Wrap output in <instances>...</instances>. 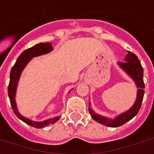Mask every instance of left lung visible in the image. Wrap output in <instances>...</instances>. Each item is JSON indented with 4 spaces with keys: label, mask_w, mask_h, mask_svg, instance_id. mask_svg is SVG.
Returning <instances> with one entry per match:
<instances>
[{
    "label": "left lung",
    "mask_w": 154,
    "mask_h": 154,
    "mask_svg": "<svg viewBox=\"0 0 154 154\" xmlns=\"http://www.w3.org/2000/svg\"><path fill=\"white\" fill-rule=\"evenodd\" d=\"M125 60V62H119L118 64L134 80L136 86L139 88L137 99H136L134 105L129 110L117 116L113 120L105 118L100 115H97L91 108H89V113L94 120L109 127H119L133 119L140 110L141 104L143 99L145 87H144V82H143V69L140 63V61L139 60V58L135 54L129 51H128V54L126 55Z\"/></svg>",
    "instance_id": "8db88e82"
}]
</instances>
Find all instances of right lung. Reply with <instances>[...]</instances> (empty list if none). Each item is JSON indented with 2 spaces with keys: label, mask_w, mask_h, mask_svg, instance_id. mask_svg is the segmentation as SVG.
Segmentation results:
<instances>
[{
  "label": "right lung",
  "mask_w": 154,
  "mask_h": 154,
  "mask_svg": "<svg viewBox=\"0 0 154 154\" xmlns=\"http://www.w3.org/2000/svg\"><path fill=\"white\" fill-rule=\"evenodd\" d=\"M51 44H50V43H40V44L35 45L34 47L29 48L28 49L24 51L19 56L18 59L15 62V65L12 67L11 70V74H10L8 96L9 98H10V101H11V105L13 111L15 114V116H17L19 119H21L22 121H24L29 125L37 128V129L44 128L45 126L48 125L50 124H54V123L57 122V120L60 119L61 116H56L53 119H49L48 120H45V121H43V122H35V121H32L30 119L22 116L19 113L17 107H16V104H15V91H16V87H17V83H18L20 73H21L22 70L24 69V67L26 66V64L28 63L29 60L33 57H36V56H39V55H42V54H48L50 51H52L53 47H52Z\"/></svg>",
  "instance_id": "obj_1"
}]
</instances>
